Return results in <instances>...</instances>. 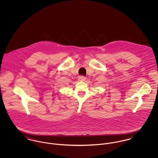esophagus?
Instances as JSON below:
<instances>
[{"label": "esophagus", "mask_w": 158, "mask_h": 158, "mask_svg": "<svg viewBox=\"0 0 158 158\" xmlns=\"http://www.w3.org/2000/svg\"><path fill=\"white\" fill-rule=\"evenodd\" d=\"M78 81H85L86 80V77H84V76H79L78 77Z\"/></svg>", "instance_id": "esophagus-1"}]
</instances>
